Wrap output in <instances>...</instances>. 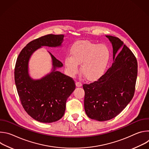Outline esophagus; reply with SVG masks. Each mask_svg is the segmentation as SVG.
I'll list each match as a JSON object with an SVG mask.
<instances>
[{"label": "esophagus", "instance_id": "obj_1", "mask_svg": "<svg viewBox=\"0 0 149 149\" xmlns=\"http://www.w3.org/2000/svg\"><path fill=\"white\" fill-rule=\"evenodd\" d=\"M76 86L78 87H81L82 86V83L81 82H79V81H77L76 82Z\"/></svg>", "mask_w": 149, "mask_h": 149}]
</instances>
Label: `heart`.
I'll return each mask as SVG.
<instances>
[{"instance_id":"obj_1","label":"heart","mask_w":149,"mask_h":149,"mask_svg":"<svg viewBox=\"0 0 149 149\" xmlns=\"http://www.w3.org/2000/svg\"><path fill=\"white\" fill-rule=\"evenodd\" d=\"M71 55H67L64 59L69 75H76L79 70L78 64L81 63V71L85 77L88 80H94L105 72L110 59L111 52L105 44L81 41L72 47Z\"/></svg>"}]
</instances>
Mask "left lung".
I'll use <instances>...</instances> for the list:
<instances>
[{
	"instance_id": "1",
	"label": "left lung",
	"mask_w": 149,
	"mask_h": 149,
	"mask_svg": "<svg viewBox=\"0 0 149 149\" xmlns=\"http://www.w3.org/2000/svg\"><path fill=\"white\" fill-rule=\"evenodd\" d=\"M106 37L112 44L114 61L99 79L82 86L85 111L99 121L111 120L124 109L134 96L137 76V61L132 51L118 38Z\"/></svg>"
}]
</instances>
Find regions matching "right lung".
<instances>
[{"mask_svg": "<svg viewBox=\"0 0 149 149\" xmlns=\"http://www.w3.org/2000/svg\"><path fill=\"white\" fill-rule=\"evenodd\" d=\"M63 37V35L49 34L33 40L21 51L15 64V82L21 104L32 118L41 123H52L62 117L75 84L72 78L55 71L63 64L50 52L52 71L40 79H32L28 74L29 59L42 46H61Z\"/></svg>", "mask_w": 149, "mask_h": 149, "instance_id": "1", "label": "right lung"}]
</instances>
